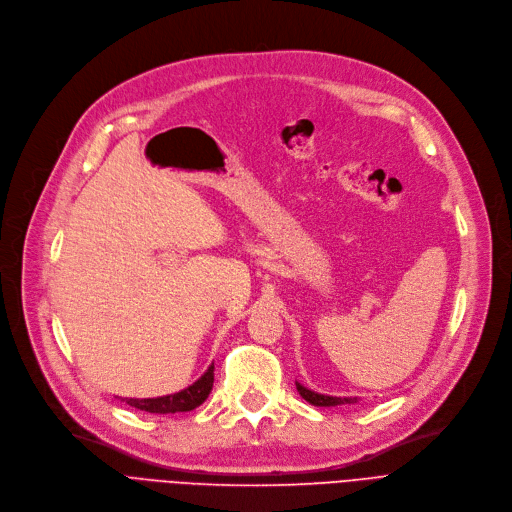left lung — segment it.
<instances>
[{
  "label": "left lung",
  "instance_id": "obj_1",
  "mask_svg": "<svg viewBox=\"0 0 512 512\" xmlns=\"http://www.w3.org/2000/svg\"><path fill=\"white\" fill-rule=\"evenodd\" d=\"M297 390H299V394L307 400V402H311V405H315V407H336V405H355V402H359V398L355 396V398H340V396H326V394H317V392H311V390H307L305 386H301L299 382H297Z\"/></svg>",
  "mask_w": 512,
  "mask_h": 512
}]
</instances>
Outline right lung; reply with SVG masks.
I'll return each mask as SVG.
<instances>
[{
    "mask_svg": "<svg viewBox=\"0 0 512 512\" xmlns=\"http://www.w3.org/2000/svg\"><path fill=\"white\" fill-rule=\"evenodd\" d=\"M211 388H213V365L201 375V380H197L193 386L184 388L182 392H176L170 396H159V398H126V405L147 413H159V415L184 413L203 405Z\"/></svg>",
    "mask_w": 512,
    "mask_h": 512,
    "instance_id": "right-lung-1",
    "label": "right lung"
}]
</instances>
